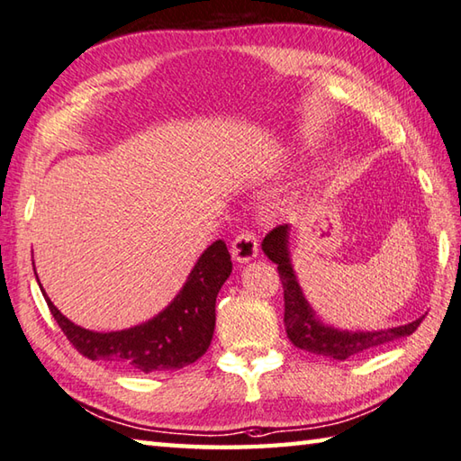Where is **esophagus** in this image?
<instances>
[{
  "instance_id": "obj_1",
  "label": "esophagus",
  "mask_w": 461,
  "mask_h": 461,
  "mask_svg": "<svg viewBox=\"0 0 461 461\" xmlns=\"http://www.w3.org/2000/svg\"><path fill=\"white\" fill-rule=\"evenodd\" d=\"M232 257L239 263H249L255 259L257 253H259V240L253 230H240L239 235L232 240Z\"/></svg>"
}]
</instances>
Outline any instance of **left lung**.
Wrapping results in <instances>:
<instances>
[{"label": "left lung", "instance_id": "left-lung-1", "mask_svg": "<svg viewBox=\"0 0 461 461\" xmlns=\"http://www.w3.org/2000/svg\"><path fill=\"white\" fill-rule=\"evenodd\" d=\"M263 251L269 259L277 265L281 285H284V302H285V330L287 338L294 346L305 352L321 354L326 358L346 360L357 354L366 352L370 348L389 344L399 338L413 334L421 326L423 318H419L411 324L381 330V332H346V330H336L320 324L313 316L312 308L305 302L300 285H297L295 273L292 269L287 255V224H279L269 230L263 239Z\"/></svg>", "mask_w": 461, "mask_h": 461}]
</instances>
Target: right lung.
I'll use <instances>...</instances> for the list:
<instances>
[{
	"label": "right lung",
	"mask_w": 461,
	"mask_h": 461,
	"mask_svg": "<svg viewBox=\"0 0 461 461\" xmlns=\"http://www.w3.org/2000/svg\"><path fill=\"white\" fill-rule=\"evenodd\" d=\"M230 271L229 249L216 240L202 253L182 292L159 316L109 334L75 326L42 294L56 324L85 358L115 362L135 373H164L192 365L208 350L214 334L216 295Z\"/></svg>",
	"instance_id": "add662e5"
}]
</instances>
